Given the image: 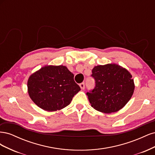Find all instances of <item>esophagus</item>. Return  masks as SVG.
Segmentation results:
<instances>
[{
	"label": "esophagus",
	"instance_id": "34e87169",
	"mask_svg": "<svg viewBox=\"0 0 155 155\" xmlns=\"http://www.w3.org/2000/svg\"><path fill=\"white\" fill-rule=\"evenodd\" d=\"M79 87H80V88L82 89V90L85 89V83H80V84H79Z\"/></svg>",
	"mask_w": 155,
	"mask_h": 155
}]
</instances>
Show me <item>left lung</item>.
Here are the masks:
<instances>
[{"instance_id": "8db88e82", "label": "left lung", "mask_w": 155, "mask_h": 155, "mask_svg": "<svg viewBox=\"0 0 155 155\" xmlns=\"http://www.w3.org/2000/svg\"><path fill=\"white\" fill-rule=\"evenodd\" d=\"M92 76L96 86L87 92L91 106L104 113L120 110L128 103L134 91V79L127 70L109 63L93 68Z\"/></svg>"}]
</instances>
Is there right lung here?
Segmentation results:
<instances>
[{"label":"right lung","instance_id":"1","mask_svg":"<svg viewBox=\"0 0 155 155\" xmlns=\"http://www.w3.org/2000/svg\"><path fill=\"white\" fill-rule=\"evenodd\" d=\"M27 87L31 100L49 112L68 106L81 90L74 80V74L63 65H45L29 77Z\"/></svg>","mask_w":155,"mask_h":155}]
</instances>
